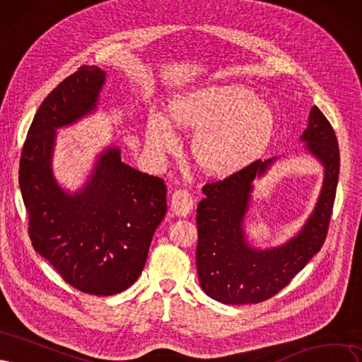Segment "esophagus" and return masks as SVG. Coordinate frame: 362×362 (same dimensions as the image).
Instances as JSON below:
<instances>
[{
    "label": "esophagus",
    "instance_id": "1",
    "mask_svg": "<svg viewBox=\"0 0 362 362\" xmlns=\"http://www.w3.org/2000/svg\"><path fill=\"white\" fill-rule=\"evenodd\" d=\"M194 207V200L192 195L185 191V189H177L174 191L171 195V211L174 212V215L177 216H186L188 214H191Z\"/></svg>",
    "mask_w": 362,
    "mask_h": 362
}]
</instances>
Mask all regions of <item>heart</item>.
<instances>
[{"label":"heart","mask_w":362,"mask_h":362,"mask_svg":"<svg viewBox=\"0 0 362 362\" xmlns=\"http://www.w3.org/2000/svg\"><path fill=\"white\" fill-rule=\"evenodd\" d=\"M148 115L146 143L156 156L177 146L179 127L200 129L195 153L202 164L215 173H228L252 159L274 132V114L251 90L235 86H209L174 100L168 111Z\"/></svg>","instance_id":"b5f03b06"}]
</instances>
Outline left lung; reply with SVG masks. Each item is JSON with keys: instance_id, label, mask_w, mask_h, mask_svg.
I'll return each instance as SVG.
<instances>
[{"instance_id": "left-lung-1", "label": "left lung", "mask_w": 362, "mask_h": 362, "mask_svg": "<svg viewBox=\"0 0 362 362\" xmlns=\"http://www.w3.org/2000/svg\"><path fill=\"white\" fill-rule=\"evenodd\" d=\"M300 141L323 167L317 203L305 224L283 245L255 248L245 231L254 180L278 158L254 160L227 179L203 186L197 206V272L207 296L228 305L257 304L272 298L317 254L326 239L340 173V151L331 123L313 107Z\"/></svg>"}]
</instances>
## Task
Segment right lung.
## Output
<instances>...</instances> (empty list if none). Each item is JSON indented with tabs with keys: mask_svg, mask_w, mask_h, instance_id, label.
Wrapping results in <instances>:
<instances>
[{
	"mask_svg": "<svg viewBox=\"0 0 362 362\" xmlns=\"http://www.w3.org/2000/svg\"><path fill=\"white\" fill-rule=\"evenodd\" d=\"M107 74L81 66L42 102L28 129L19 186L33 247L66 283L96 296L117 295L141 274L155 230L167 214L164 180L105 147L83 188L66 191L52 170L57 129L95 112Z\"/></svg>",
	"mask_w": 362,
	"mask_h": 362,
	"instance_id": "add662e5",
	"label": "right lung"
}]
</instances>
